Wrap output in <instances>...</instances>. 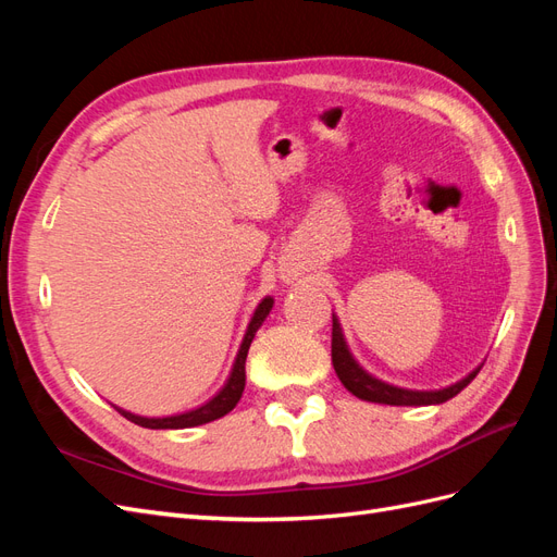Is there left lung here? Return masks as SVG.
Listing matches in <instances>:
<instances>
[{"instance_id": "8db88e82", "label": "left lung", "mask_w": 557, "mask_h": 557, "mask_svg": "<svg viewBox=\"0 0 557 557\" xmlns=\"http://www.w3.org/2000/svg\"><path fill=\"white\" fill-rule=\"evenodd\" d=\"M332 364H334L336 376H339V381L344 383L348 393H352L358 399L374 401V404H391V407H430V404H444L460 391H465V387L476 379V374L483 367L481 362L479 367L471 369L467 376L446 387H440V391H411V387H401V385L381 381L374 374H369L367 369L356 360V356H352L339 323V315L334 311H332Z\"/></svg>"}]
</instances>
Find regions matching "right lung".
Returning <instances> with one entry per match:
<instances>
[{
	"label": "right lung",
	"instance_id": "obj_1",
	"mask_svg": "<svg viewBox=\"0 0 557 557\" xmlns=\"http://www.w3.org/2000/svg\"><path fill=\"white\" fill-rule=\"evenodd\" d=\"M272 307H274V297L267 295V297L260 299V305L256 307V311H252V315H250V323L246 327L242 346L237 350V358H234V362H232L227 381L223 383L221 391H218L211 399H207L205 404H199V407H195L190 411H183V413L153 416V418L125 411L121 407H115V404H113V409L121 416H125L127 420H132L134 425H141V428H148V430H185V428H197V425L211 423V420L223 418L225 413H230L234 407H237V401L242 399L244 385H246L248 348H250L252 339H256V332L262 327V323L267 320L269 311H272Z\"/></svg>",
	"mask_w": 557,
	"mask_h": 557
}]
</instances>
